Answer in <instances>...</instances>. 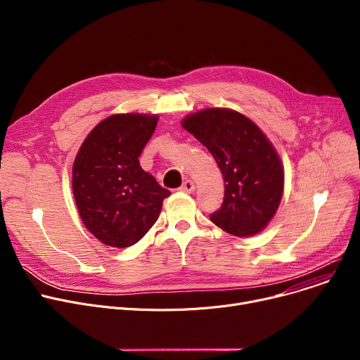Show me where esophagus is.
<instances>
[{
	"instance_id": "esophagus-1",
	"label": "esophagus",
	"mask_w": 360,
	"mask_h": 360,
	"mask_svg": "<svg viewBox=\"0 0 360 360\" xmlns=\"http://www.w3.org/2000/svg\"><path fill=\"white\" fill-rule=\"evenodd\" d=\"M195 190V185L191 179H185L184 184L179 186V191H184V193H193Z\"/></svg>"
}]
</instances>
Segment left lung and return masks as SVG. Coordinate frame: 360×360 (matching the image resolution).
<instances>
[{
	"label": "left lung",
	"mask_w": 360,
	"mask_h": 360,
	"mask_svg": "<svg viewBox=\"0 0 360 360\" xmlns=\"http://www.w3.org/2000/svg\"><path fill=\"white\" fill-rule=\"evenodd\" d=\"M182 127L207 147L224 179L223 204L210 219L233 236L266 228L283 195L285 174L266 134L242 113L209 108L188 115Z\"/></svg>",
	"instance_id": "left-lung-1"
}]
</instances>
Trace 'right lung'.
<instances>
[{
	"mask_svg": "<svg viewBox=\"0 0 360 360\" xmlns=\"http://www.w3.org/2000/svg\"><path fill=\"white\" fill-rule=\"evenodd\" d=\"M158 115L115 113L83 141L72 165V194L89 232L108 247L137 243L159 219L170 191L144 172L139 158Z\"/></svg>",
	"mask_w": 360,
	"mask_h": 360,
	"instance_id": "right-lung-1",
	"label": "right lung"
}]
</instances>
